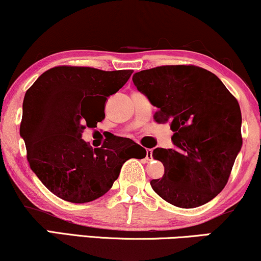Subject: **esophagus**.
Returning a JSON list of instances; mask_svg holds the SVG:
<instances>
[{
	"instance_id": "34e87169",
	"label": "esophagus",
	"mask_w": 261,
	"mask_h": 261,
	"mask_svg": "<svg viewBox=\"0 0 261 261\" xmlns=\"http://www.w3.org/2000/svg\"><path fill=\"white\" fill-rule=\"evenodd\" d=\"M153 159V150L151 149H146V160H151Z\"/></svg>"
}]
</instances>
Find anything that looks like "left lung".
Listing matches in <instances>:
<instances>
[{
    "mask_svg": "<svg viewBox=\"0 0 261 261\" xmlns=\"http://www.w3.org/2000/svg\"><path fill=\"white\" fill-rule=\"evenodd\" d=\"M138 91L158 108L156 123H170L173 148L153 150L164 164L153 190L182 208L202 206L226 186L242 147L240 105L212 72L193 65L160 66L134 74Z\"/></svg>",
    "mask_w": 261,
    "mask_h": 261,
    "instance_id": "1",
    "label": "left lung"
}]
</instances>
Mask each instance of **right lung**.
<instances>
[{"mask_svg":"<svg viewBox=\"0 0 261 261\" xmlns=\"http://www.w3.org/2000/svg\"><path fill=\"white\" fill-rule=\"evenodd\" d=\"M131 73L58 66L26 91L20 136L30 167L54 195L73 203L96 200L111 189L125 161L146 156V149L128 138L113 137L95 149L82 140L85 127L105 119L107 97Z\"/></svg>","mask_w":261,"mask_h":261,"instance_id":"add662e5","label":"right lung"}]
</instances>
